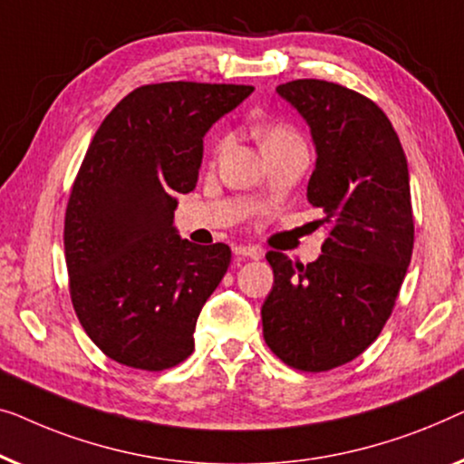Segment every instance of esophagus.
Here are the masks:
<instances>
[{"mask_svg": "<svg viewBox=\"0 0 464 464\" xmlns=\"http://www.w3.org/2000/svg\"><path fill=\"white\" fill-rule=\"evenodd\" d=\"M233 254H235V256H246V258L258 260L260 256H263V250H260V247H256V246H235Z\"/></svg>", "mask_w": 464, "mask_h": 464, "instance_id": "esophagus-1", "label": "esophagus"}]
</instances>
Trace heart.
<instances>
[{
  "label": "heart",
  "mask_w": 464,
  "mask_h": 464,
  "mask_svg": "<svg viewBox=\"0 0 464 464\" xmlns=\"http://www.w3.org/2000/svg\"><path fill=\"white\" fill-rule=\"evenodd\" d=\"M256 136H258L260 147L263 149H266L269 145H276V142H279V140L298 139V136L292 132L288 126H282V123H266V126H260L256 130Z\"/></svg>",
  "instance_id": "b5f03b06"
}]
</instances>
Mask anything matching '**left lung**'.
<instances>
[{
	"label": "left lung",
	"mask_w": 464,
	"mask_h": 464,
	"mask_svg": "<svg viewBox=\"0 0 464 464\" xmlns=\"http://www.w3.org/2000/svg\"><path fill=\"white\" fill-rule=\"evenodd\" d=\"M315 145L306 199L328 239L315 263L269 252L265 343L279 360L324 372L362 355L393 311L414 246L410 174L389 117L365 96L322 80L277 86Z\"/></svg>",
	"instance_id": "left-lung-1"
}]
</instances>
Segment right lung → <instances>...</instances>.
Instances as JSON below:
<instances>
[{
  "mask_svg": "<svg viewBox=\"0 0 464 464\" xmlns=\"http://www.w3.org/2000/svg\"><path fill=\"white\" fill-rule=\"evenodd\" d=\"M252 92L195 82L136 88L90 142L64 217V258L80 324L117 363L160 372L193 353L199 311L231 250L182 239L176 198L198 185L208 130Z\"/></svg>",
  "mask_w": 464,
  "mask_h": 464,
  "instance_id": "add662e5",
  "label": "right lung"
}]
</instances>
